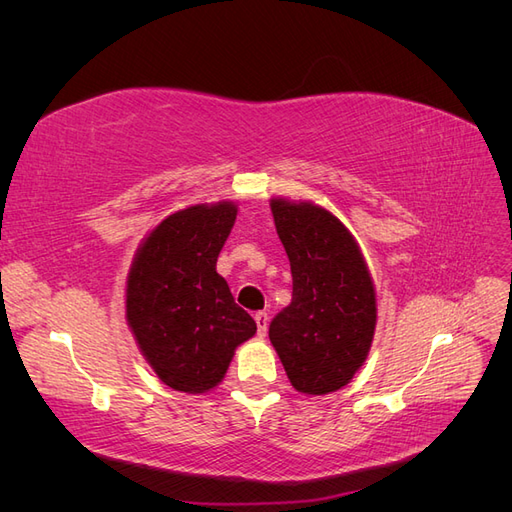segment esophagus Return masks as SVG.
Returning <instances> with one entry per match:
<instances>
[{"label": "esophagus", "mask_w": 512, "mask_h": 512, "mask_svg": "<svg viewBox=\"0 0 512 512\" xmlns=\"http://www.w3.org/2000/svg\"><path fill=\"white\" fill-rule=\"evenodd\" d=\"M254 320H256V327H258V335L265 337L267 335V327H269V316L265 312H256Z\"/></svg>", "instance_id": "obj_1"}]
</instances>
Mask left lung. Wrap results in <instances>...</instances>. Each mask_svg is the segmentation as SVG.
<instances>
[{
    "label": "left lung",
    "mask_w": 512,
    "mask_h": 512,
    "mask_svg": "<svg viewBox=\"0 0 512 512\" xmlns=\"http://www.w3.org/2000/svg\"><path fill=\"white\" fill-rule=\"evenodd\" d=\"M292 271V301L269 324L290 384L305 395L346 386L365 363L376 331V288L359 243L320 205L271 198Z\"/></svg>",
    "instance_id": "8db88e82"
}]
</instances>
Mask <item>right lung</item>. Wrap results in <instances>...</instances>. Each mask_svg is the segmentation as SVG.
I'll use <instances>...</instances> for the list:
<instances>
[{"mask_svg": "<svg viewBox=\"0 0 512 512\" xmlns=\"http://www.w3.org/2000/svg\"><path fill=\"white\" fill-rule=\"evenodd\" d=\"M235 220L232 200L175 211L149 232L132 260L128 327L158 378L181 393L215 389L235 350L256 333L254 318L215 271Z\"/></svg>", "mask_w": 512, "mask_h": 512, "instance_id": "right-lung-1", "label": "right lung"}]
</instances>
